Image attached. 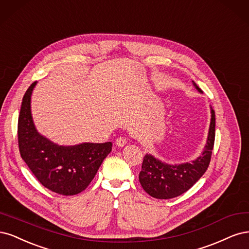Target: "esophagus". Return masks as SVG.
Returning a JSON list of instances; mask_svg holds the SVG:
<instances>
[{"label": "esophagus", "instance_id": "obj_1", "mask_svg": "<svg viewBox=\"0 0 249 249\" xmlns=\"http://www.w3.org/2000/svg\"><path fill=\"white\" fill-rule=\"evenodd\" d=\"M126 143H127V140L125 138H119L116 141V145L118 147H124Z\"/></svg>", "mask_w": 249, "mask_h": 249}]
</instances>
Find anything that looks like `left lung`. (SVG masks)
<instances>
[{
  "instance_id": "1",
  "label": "left lung",
  "mask_w": 249,
  "mask_h": 249,
  "mask_svg": "<svg viewBox=\"0 0 249 249\" xmlns=\"http://www.w3.org/2000/svg\"><path fill=\"white\" fill-rule=\"evenodd\" d=\"M196 89L202 92L194 82ZM211 123L207 145L202 156L192 162L179 165H168L153 156L143 157L139 180L142 187L151 196L159 199H167L179 196L202 177L211 161L212 150L215 141V111L211 110Z\"/></svg>"
}]
</instances>
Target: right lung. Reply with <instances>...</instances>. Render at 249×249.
Segmentation results:
<instances>
[{
  "label": "right lung",
  "instance_id": "add662e5",
  "mask_svg": "<svg viewBox=\"0 0 249 249\" xmlns=\"http://www.w3.org/2000/svg\"><path fill=\"white\" fill-rule=\"evenodd\" d=\"M36 82L23 95L18 124L21 158L44 187L62 196H74L94 179L103 159L111 151L110 142L58 146L40 135L31 116V95Z\"/></svg>",
  "mask_w": 249,
  "mask_h": 249
}]
</instances>
